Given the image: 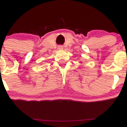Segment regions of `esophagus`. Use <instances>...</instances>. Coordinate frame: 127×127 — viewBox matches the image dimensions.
Listing matches in <instances>:
<instances>
[{
    "instance_id": "1",
    "label": "esophagus",
    "mask_w": 127,
    "mask_h": 127,
    "mask_svg": "<svg viewBox=\"0 0 127 127\" xmlns=\"http://www.w3.org/2000/svg\"><path fill=\"white\" fill-rule=\"evenodd\" d=\"M58 49L60 50H63V47L62 45L58 46Z\"/></svg>"
}]
</instances>
